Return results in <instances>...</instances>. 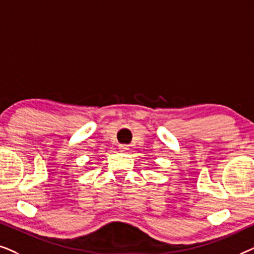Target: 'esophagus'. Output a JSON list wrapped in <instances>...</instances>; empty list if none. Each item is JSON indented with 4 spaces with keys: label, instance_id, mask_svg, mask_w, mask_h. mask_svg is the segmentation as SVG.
<instances>
[{
    "label": "esophagus",
    "instance_id": "obj_1",
    "mask_svg": "<svg viewBox=\"0 0 254 254\" xmlns=\"http://www.w3.org/2000/svg\"><path fill=\"white\" fill-rule=\"evenodd\" d=\"M127 150H129V147H127V145H120V151L121 152H127Z\"/></svg>",
    "mask_w": 254,
    "mask_h": 254
}]
</instances>
